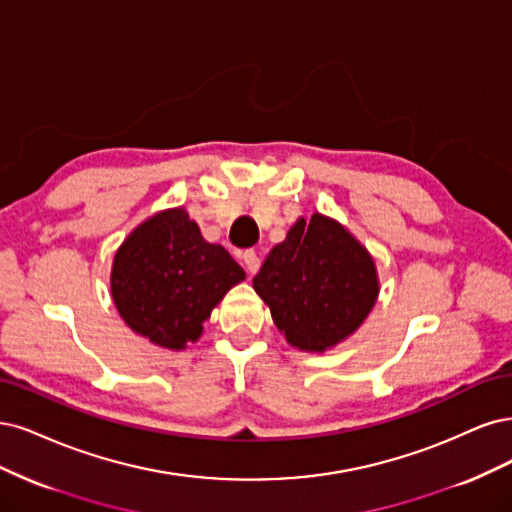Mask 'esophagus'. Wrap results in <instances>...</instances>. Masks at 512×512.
Masks as SVG:
<instances>
[{
    "mask_svg": "<svg viewBox=\"0 0 512 512\" xmlns=\"http://www.w3.org/2000/svg\"><path fill=\"white\" fill-rule=\"evenodd\" d=\"M242 261H244L246 270H249L251 274H255V272L259 270V266H261V261H259V257H257V253H255L253 249H249V251H244V253H242Z\"/></svg>",
    "mask_w": 512,
    "mask_h": 512,
    "instance_id": "1",
    "label": "esophagus"
}]
</instances>
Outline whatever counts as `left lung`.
I'll list each match as a JSON object with an SVG mask.
<instances>
[{
    "mask_svg": "<svg viewBox=\"0 0 512 512\" xmlns=\"http://www.w3.org/2000/svg\"><path fill=\"white\" fill-rule=\"evenodd\" d=\"M274 325L295 349L323 353L357 332L378 298L366 246L338 221L300 217L253 278Z\"/></svg>",
    "mask_w": 512,
    "mask_h": 512,
    "instance_id": "8db88e82",
    "label": "left lung"
}]
</instances>
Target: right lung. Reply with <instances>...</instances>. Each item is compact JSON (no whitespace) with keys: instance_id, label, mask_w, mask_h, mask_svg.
<instances>
[{"instance_id":"obj_1","label":"right lung","mask_w":512,"mask_h":512,"mask_svg":"<svg viewBox=\"0 0 512 512\" xmlns=\"http://www.w3.org/2000/svg\"><path fill=\"white\" fill-rule=\"evenodd\" d=\"M244 276L221 244L202 238L185 208H170L140 223L119 246L110 291L136 334L180 351L202 336L212 308Z\"/></svg>"}]
</instances>
